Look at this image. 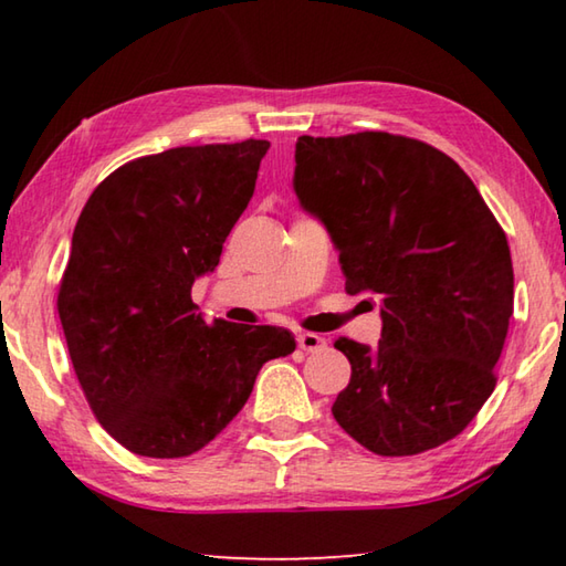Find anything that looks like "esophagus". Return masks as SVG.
<instances>
[{
  "mask_svg": "<svg viewBox=\"0 0 566 566\" xmlns=\"http://www.w3.org/2000/svg\"><path fill=\"white\" fill-rule=\"evenodd\" d=\"M296 344H300V349H304V352H319L327 347V339L319 337V334H314V332H302L300 337H296Z\"/></svg>",
  "mask_w": 566,
  "mask_h": 566,
  "instance_id": "obj_1",
  "label": "esophagus"
}]
</instances>
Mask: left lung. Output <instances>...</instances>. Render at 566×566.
Returning <instances> with one entry per match:
<instances>
[{
	"label": "left lung",
	"instance_id": "obj_1",
	"mask_svg": "<svg viewBox=\"0 0 566 566\" xmlns=\"http://www.w3.org/2000/svg\"><path fill=\"white\" fill-rule=\"evenodd\" d=\"M294 191L339 249L347 294H379L375 349L332 415L361 447L409 457L454 439L494 391L514 310L504 229L444 151L389 132L300 137Z\"/></svg>",
	"mask_w": 566,
	"mask_h": 566
}]
</instances>
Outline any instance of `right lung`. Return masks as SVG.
Wrapping results in <instances>:
<instances>
[{"mask_svg":"<svg viewBox=\"0 0 566 566\" xmlns=\"http://www.w3.org/2000/svg\"><path fill=\"white\" fill-rule=\"evenodd\" d=\"M266 139L177 147L127 161L76 219L56 310L94 417L139 457L207 447L292 354L282 327L205 322L191 302L254 195Z\"/></svg>","mask_w":566,"mask_h":566,"instance_id":"add662e5","label":"right lung"}]
</instances>
